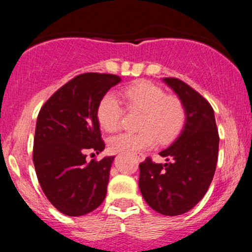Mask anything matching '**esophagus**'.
Instances as JSON below:
<instances>
[{
  "instance_id": "obj_1",
  "label": "esophagus",
  "mask_w": 252,
  "mask_h": 252,
  "mask_svg": "<svg viewBox=\"0 0 252 252\" xmlns=\"http://www.w3.org/2000/svg\"><path fill=\"white\" fill-rule=\"evenodd\" d=\"M135 158H136V160L138 161V162H142V161L144 160V155L143 154H136Z\"/></svg>"
}]
</instances>
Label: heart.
<instances>
[{
    "label": "heart",
    "mask_w": 252,
    "mask_h": 252,
    "mask_svg": "<svg viewBox=\"0 0 252 252\" xmlns=\"http://www.w3.org/2000/svg\"><path fill=\"white\" fill-rule=\"evenodd\" d=\"M126 110L140 112L135 134L124 132L110 140V149L115 153H135L150 149L158 140L167 143L179 135L186 120L184 104L178 97L167 96L160 86L138 80L121 91ZM124 110L114 94H106L97 106L100 128L108 132L121 126Z\"/></svg>",
    "instance_id": "obj_1"
}]
</instances>
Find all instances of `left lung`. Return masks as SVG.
<instances>
[{
	"mask_svg": "<svg viewBox=\"0 0 252 252\" xmlns=\"http://www.w3.org/2000/svg\"><path fill=\"white\" fill-rule=\"evenodd\" d=\"M186 111L179 137L160 152L167 163L147 158L140 163L138 186L147 204L164 216H180L195 206L209 189L218 161L219 135L215 111L194 89L178 78H163Z\"/></svg>",
	"mask_w": 252,
	"mask_h": 252,
	"instance_id": "8db88e82",
	"label": "left lung"
}]
</instances>
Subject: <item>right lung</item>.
Wrapping results in <instances>:
<instances>
[{
  "label": "right lung",
  "mask_w": 252,
  "mask_h": 252,
  "mask_svg": "<svg viewBox=\"0 0 252 252\" xmlns=\"http://www.w3.org/2000/svg\"><path fill=\"white\" fill-rule=\"evenodd\" d=\"M120 82L115 74H79L54 92L40 110L34 135V167L45 195L63 215H88L105 199L115 156L88 162L86 150L99 154L105 148L97 106Z\"/></svg>",
  "instance_id": "obj_1"
}]
</instances>
